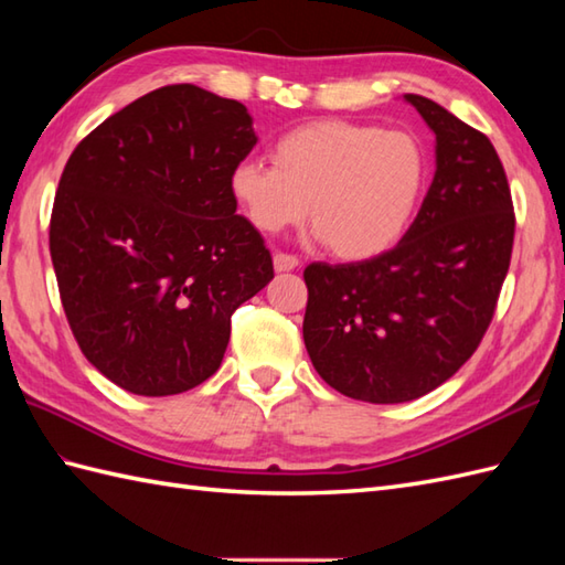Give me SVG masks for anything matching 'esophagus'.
<instances>
[{
	"label": "esophagus",
	"mask_w": 565,
	"mask_h": 565,
	"mask_svg": "<svg viewBox=\"0 0 565 565\" xmlns=\"http://www.w3.org/2000/svg\"><path fill=\"white\" fill-rule=\"evenodd\" d=\"M298 257L296 255H286V252H276L274 255V269L276 271H291L298 267Z\"/></svg>",
	"instance_id": "esophagus-1"
}]
</instances>
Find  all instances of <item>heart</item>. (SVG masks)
I'll use <instances>...</instances> for the list:
<instances>
[{
  "mask_svg": "<svg viewBox=\"0 0 565 565\" xmlns=\"http://www.w3.org/2000/svg\"><path fill=\"white\" fill-rule=\"evenodd\" d=\"M271 162L239 160L231 194L262 233H279L308 213L318 237L344 259L393 247L413 223L427 182V152L405 130L326 118L284 134Z\"/></svg>",
  "mask_w": 565,
  "mask_h": 565,
  "instance_id": "1",
  "label": "heart"
}]
</instances>
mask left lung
<instances>
[{
	"label": "left lung",
	"mask_w": 565,
	"mask_h": 565,
	"mask_svg": "<svg viewBox=\"0 0 565 565\" xmlns=\"http://www.w3.org/2000/svg\"><path fill=\"white\" fill-rule=\"evenodd\" d=\"M435 130L437 172L393 249L303 271V340L347 398L405 403L435 391L478 350L495 316L514 209L493 142L431 99L405 94Z\"/></svg>",
	"instance_id": "obj_1"
}]
</instances>
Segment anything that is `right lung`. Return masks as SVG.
<instances>
[{
	"label": "right lung",
	"instance_id": "obj_1",
	"mask_svg": "<svg viewBox=\"0 0 565 565\" xmlns=\"http://www.w3.org/2000/svg\"><path fill=\"white\" fill-rule=\"evenodd\" d=\"M255 142L243 104L170 84L72 150L51 215L60 301L82 354L124 391L158 398L211 379L231 316L274 279L231 194Z\"/></svg>",
	"mask_w": 565,
	"mask_h": 565
}]
</instances>
